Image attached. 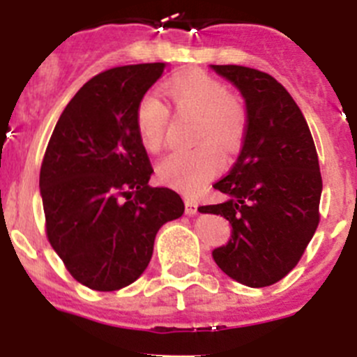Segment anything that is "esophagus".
Here are the masks:
<instances>
[{
    "label": "esophagus",
    "instance_id": "34e87169",
    "mask_svg": "<svg viewBox=\"0 0 357 357\" xmlns=\"http://www.w3.org/2000/svg\"><path fill=\"white\" fill-rule=\"evenodd\" d=\"M185 205H186V214H188V215L197 214V211H199V204H197L195 200L186 199V200H185Z\"/></svg>",
    "mask_w": 357,
    "mask_h": 357
}]
</instances>
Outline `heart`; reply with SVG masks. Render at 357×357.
I'll list each match as a JSON object with an SVG mask.
<instances>
[{"instance_id": "1", "label": "heart", "mask_w": 357, "mask_h": 357, "mask_svg": "<svg viewBox=\"0 0 357 357\" xmlns=\"http://www.w3.org/2000/svg\"><path fill=\"white\" fill-rule=\"evenodd\" d=\"M162 91L179 112L199 117L197 139L202 143L192 150L169 153L158 162L157 172L167 185L195 192L221 169V149L233 153L240 146L247 126L245 109L240 100L228 95L221 81L200 70L169 79ZM167 121L169 110L158 96L149 93L139 100L135 124L139 142L149 152L162 146Z\"/></svg>"}]
</instances>
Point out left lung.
Here are the masks:
<instances>
[{"label":"left lung","instance_id":"1","mask_svg":"<svg viewBox=\"0 0 357 357\" xmlns=\"http://www.w3.org/2000/svg\"><path fill=\"white\" fill-rule=\"evenodd\" d=\"M211 68L243 96L247 128L231 171L214 185L226 200L199 211L231 225L228 243L212 250L215 264L261 289L289 275L318 228V153L301 109L275 77L242 66Z\"/></svg>","mask_w":357,"mask_h":357}]
</instances>
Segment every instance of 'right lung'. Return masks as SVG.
Listing matches in <instances>:
<instances>
[{
	"label": "right lung",
	"instance_id": "obj_1",
	"mask_svg": "<svg viewBox=\"0 0 357 357\" xmlns=\"http://www.w3.org/2000/svg\"><path fill=\"white\" fill-rule=\"evenodd\" d=\"M164 70L165 63H139L89 79L60 115L43 158L46 235L91 290L136 282L158 229L185 212L174 190L149 185L153 169L135 124L139 100Z\"/></svg>",
	"mask_w": 357,
	"mask_h": 357
}]
</instances>
